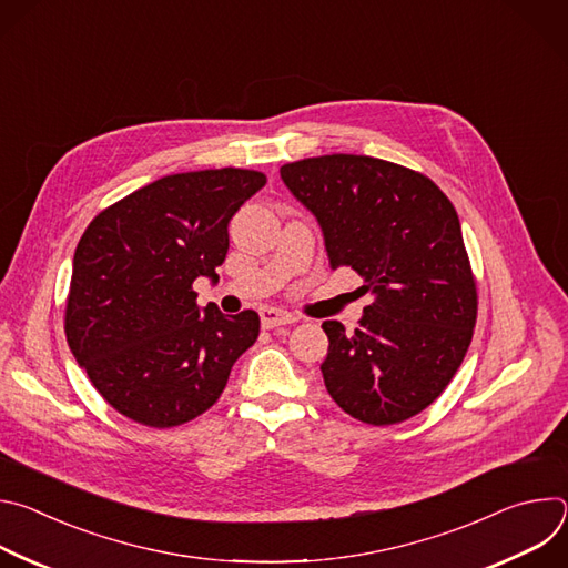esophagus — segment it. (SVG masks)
<instances>
[{
    "instance_id": "esophagus-1",
    "label": "esophagus",
    "mask_w": 568,
    "mask_h": 568,
    "mask_svg": "<svg viewBox=\"0 0 568 568\" xmlns=\"http://www.w3.org/2000/svg\"><path fill=\"white\" fill-rule=\"evenodd\" d=\"M296 321H298V316H294L290 312H283L278 307H263L261 310V323H263L265 331L287 326V323H296Z\"/></svg>"
}]
</instances>
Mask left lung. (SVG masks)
<instances>
[{
  "label": "left lung",
  "instance_id": "obj_1",
  "mask_svg": "<svg viewBox=\"0 0 568 568\" xmlns=\"http://www.w3.org/2000/svg\"><path fill=\"white\" fill-rule=\"evenodd\" d=\"M281 180L316 217L331 267L373 296L353 335L323 321L331 397L366 425L409 420L452 382L476 323L456 209L429 178L366 154L301 159Z\"/></svg>",
  "mask_w": 568,
  "mask_h": 568
}]
</instances>
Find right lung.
I'll list each match as a JSON object with an SVG mask.
<instances>
[{
  "instance_id": "obj_1",
  "label": "right lung",
  "mask_w": 568,
  "mask_h": 568,
  "mask_svg": "<svg viewBox=\"0 0 568 568\" xmlns=\"http://www.w3.org/2000/svg\"><path fill=\"white\" fill-rule=\"evenodd\" d=\"M265 182L242 169L161 178L99 213L80 237L67 344L125 418L156 429L197 418L258 339L254 310L200 307L193 281L217 278L229 222Z\"/></svg>"
}]
</instances>
